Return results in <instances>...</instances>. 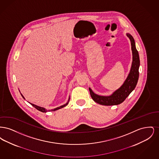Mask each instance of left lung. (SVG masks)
Here are the masks:
<instances>
[{
  "label": "left lung",
  "mask_w": 159,
  "mask_h": 159,
  "mask_svg": "<svg viewBox=\"0 0 159 159\" xmlns=\"http://www.w3.org/2000/svg\"><path fill=\"white\" fill-rule=\"evenodd\" d=\"M126 36L130 40L132 51V63L129 74L125 82L120 88L114 91L110 96L98 95L95 93L91 88H89L92 99L101 105L114 106L121 104L136 87L139 78V67L140 65L139 57L138 52L136 50L134 39L129 33L126 34Z\"/></svg>",
  "instance_id": "obj_1"
}]
</instances>
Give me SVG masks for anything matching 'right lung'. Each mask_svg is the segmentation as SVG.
I'll list each match as a JSON object with an SVG mask.
<instances>
[{"mask_svg": "<svg viewBox=\"0 0 159 159\" xmlns=\"http://www.w3.org/2000/svg\"><path fill=\"white\" fill-rule=\"evenodd\" d=\"M21 96L23 97V98L25 99L21 93ZM69 100H70V97H69V99H68V102H67L66 104H64V105H62V106H60V107H57V108H54V109H52L51 110H47L46 109H45V108H43V107H39V106L34 105V104H32V103H30V102H29V103L30 104L31 106H33L34 108H36L37 110H38L39 111H41V112H43V113H46L48 111H56V110H59V109H60V108H62L64 107L65 106H66L67 104H68V102H69Z\"/></svg>", "mask_w": 159, "mask_h": 159, "instance_id": "obj_1", "label": "right lung"}]
</instances>
